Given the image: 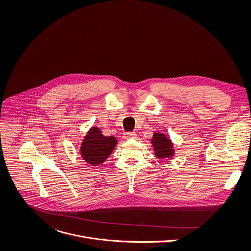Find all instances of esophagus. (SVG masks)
<instances>
[{"label": "esophagus", "instance_id": "esophagus-1", "mask_svg": "<svg viewBox=\"0 0 251 251\" xmlns=\"http://www.w3.org/2000/svg\"><path fill=\"white\" fill-rule=\"evenodd\" d=\"M124 138L125 139H133V138H136V134H135V132H126L124 134Z\"/></svg>", "mask_w": 251, "mask_h": 251}]
</instances>
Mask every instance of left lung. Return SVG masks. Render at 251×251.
<instances>
[{"label": "left lung", "mask_w": 251, "mask_h": 251, "mask_svg": "<svg viewBox=\"0 0 251 251\" xmlns=\"http://www.w3.org/2000/svg\"><path fill=\"white\" fill-rule=\"evenodd\" d=\"M154 154L157 158H172L175 154L173 143L164 133L154 132L151 140Z\"/></svg>", "instance_id": "1"}]
</instances>
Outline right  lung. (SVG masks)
I'll list each match as a JSON object with an SVG mask.
<instances>
[{
    "label": "right lung",
    "instance_id": "1",
    "mask_svg": "<svg viewBox=\"0 0 251 251\" xmlns=\"http://www.w3.org/2000/svg\"><path fill=\"white\" fill-rule=\"evenodd\" d=\"M114 136H104L97 126L90 128L80 147L82 158L92 166L103 163L117 145Z\"/></svg>",
    "mask_w": 251,
    "mask_h": 251
}]
</instances>
